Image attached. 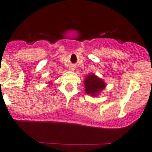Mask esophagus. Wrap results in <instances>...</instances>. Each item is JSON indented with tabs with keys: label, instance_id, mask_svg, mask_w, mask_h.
<instances>
[{
	"label": "esophagus",
	"instance_id": "esophagus-1",
	"mask_svg": "<svg viewBox=\"0 0 152 152\" xmlns=\"http://www.w3.org/2000/svg\"><path fill=\"white\" fill-rule=\"evenodd\" d=\"M71 70H74V69H73V68H71Z\"/></svg>",
	"mask_w": 152,
	"mask_h": 152
}]
</instances>
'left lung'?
<instances>
[{
    "label": "left lung",
    "mask_w": 152,
    "mask_h": 152,
    "mask_svg": "<svg viewBox=\"0 0 152 152\" xmlns=\"http://www.w3.org/2000/svg\"><path fill=\"white\" fill-rule=\"evenodd\" d=\"M85 92L95 96L105 87V83L95 74H89L85 79Z\"/></svg>",
    "instance_id": "obj_1"
}]
</instances>
